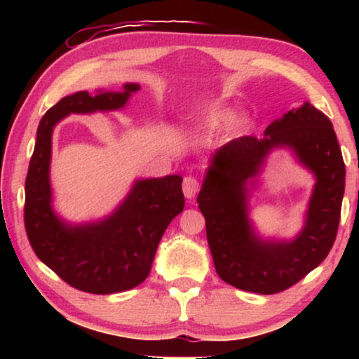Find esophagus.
Masks as SVG:
<instances>
[{
	"label": "esophagus",
	"mask_w": 359,
	"mask_h": 359,
	"mask_svg": "<svg viewBox=\"0 0 359 359\" xmlns=\"http://www.w3.org/2000/svg\"><path fill=\"white\" fill-rule=\"evenodd\" d=\"M199 182L194 179V177H191V175H187V177L184 179V194H185V198L187 199H194L196 198V194H198V191H199Z\"/></svg>",
	"instance_id": "1"
}]
</instances>
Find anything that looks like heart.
<instances>
[{
    "instance_id": "1",
    "label": "heart",
    "mask_w": 359,
    "mask_h": 359,
    "mask_svg": "<svg viewBox=\"0 0 359 359\" xmlns=\"http://www.w3.org/2000/svg\"><path fill=\"white\" fill-rule=\"evenodd\" d=\"M231 117V112L229 111H220V112H215L214 115H212L210 120H209V126L212 130H217L220 128L222 125L226 123V121L229 120ZM247 125V120L245 118H238L234 121V130H244Z\"/></svg>"
}]
</instances>
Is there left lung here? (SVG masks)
I'll return each mask as SVG.
<instances>
[{
  "label": "left lung",
  "instance_id": "left-lung-1",
  "mask_svg": "<svg viewBox=\"0 0 359 359\" xmlns=\"http://www.w3.org/2000/svg\"><path fill=\"white\" fill-rule=\"evenodd\" d=\"M277 147L293 149L318 179L306 224L291 241L261 240L246 214V182L256 177L265 156ZM344 190L345 165L331 120L309 102L272 121L263 139L242 136L223 145L212 156L198 194L218 277L259 294L293 287L332 248Z\"/></svg>",
  "mask_w": 359,
  "mask_h": 359
}]
</instances>
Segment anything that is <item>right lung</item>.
<instances>
[{"label": "right lung", "mask_w": 359, "mask_h": 359, "mask_svg": "<svg viewBox=\"0 0 359 359\" xmlns=\"http://www.w3.org/2000/svg\"><path fill=\"white\" fill-rule=\"evenodd\" d=\"M141 88L123 92H77L65 96L41 118L25 180V229L42 263L71 287L111 294L137 287L147 278L168 224L184 210L180 175L137 180L112 215L101 222L68 224L52 209L48 179L52 131L69 114L117 111Z\"/></svg>", "instance_id": "right-lung-1"}]
</instances>
